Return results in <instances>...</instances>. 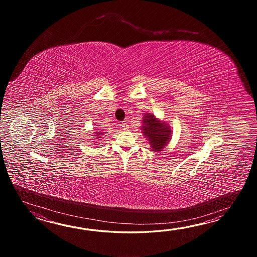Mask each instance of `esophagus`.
Segmentation results:
<instances>
[{
    "instance_id": "obj_1",
    "label": "esophagus",
    "mask_w": 257,
    "mask_h": 257,
    "mask_svg": "<svg viewBox=\"0 0 257 257\" xmlns=\"http://www.w3.org/2000/svg\"><path fill=\"white\" fill-rule=\"evenodd\" d=\"M121 126H122V130H124V131H126V130H127V128H128V125H127L126 123H125V122L121 124Z\"/></svg>"
}]
</instances>
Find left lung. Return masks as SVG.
Wrapping results in <instances>:
<instances>
[{
  "instance_id": "left-lung-1",
  "label": "left lung",
  "mask_w": 257,
  "mask_h": 257,
  "mask_svg": "<svg viewBox=\"0 0 257 257\" xmlns=\"http://www.w3.org/2000/svg\"><path fill=\"white\" fill-rule=\"evenodd\" d=\"M143 135L147 138L153 152H161L171 141L172 131L165 121L160 120L155 115L147 113L142 121Z\"/></svg>"
}]
</instances>
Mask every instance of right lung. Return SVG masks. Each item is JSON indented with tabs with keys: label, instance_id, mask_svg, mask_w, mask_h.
<instances>
[{
	"label": "right lung",
	"instance_id": "obj_1",
	"mask_svg": "<svg viewBox=\"0 0 257 257\" xmlns=\"http://www.w3.org/2000/svg\"><path fill=\"white\" fill-rule=\"evenodd\" d=\"M104 132H103V131H96L95 132V139H98V140H101V138H102V136L104 135ZM96 143H97V142H96Z\"/></svg>",
	"mask_w": 257,
	"mask_h": 257
}]
</instances>
